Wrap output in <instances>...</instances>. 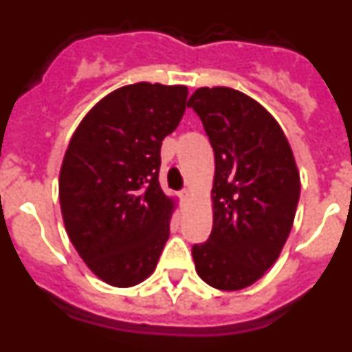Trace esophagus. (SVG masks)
<instances>
[{
    "label": "esophagus",
    "instance_id": "1",
    "mask_svg": "<svg viewBox=\"0 0 352 352\" xmlns=\"http://www.w3.org/2000/svg\"><path fill=\"white\" fill-rule=\"evenodd\" d=\"M190 194H192V192L188 190V188H185V190L182 192V197H183V199H188V197H190Z\"/></svg>",
    "mask_w": 352,
    "mask_h": 352
}]
</instances>
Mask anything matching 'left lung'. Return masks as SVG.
<instances>
[{
  "label": "left lung",
  "instance_id": "left-lung-1",
  "mask_svg": "<svg viewBox=\"0 0 352 352\" xmlns=\"http://www.w3.org/2000/svg\"><path fill=\"white\" fill-rule=\"evenodd\" d=\"M214 151L213 229L194 245L195 272L220 291H239L272 268L292 229L300 170L275 118L232 88H199L188 100Z\"/></svg>",
  "mask_w": 352,
  "mask_h": 352
}]
</instances>
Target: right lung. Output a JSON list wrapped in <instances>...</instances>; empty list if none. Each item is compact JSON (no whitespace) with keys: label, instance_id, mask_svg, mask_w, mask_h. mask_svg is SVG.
I'll return each mask as SVG.
<instances>
[{"label":"right lung","instance_id":"add662e5","mask_svg":"<svg viewBox=\"0 0 352 352\" xmlns=\"http://www.w3.org/2000/svg\"><path fill=\"white\" fill-rule=\"evenodd\" d=\"M186 86L138 82L104 96L79 123L60 170L72 245L105 284L132 287L155 272L173 197L158 183L160 146L186 109Z\"/></svg>","mask_w":352,"mask_h":352}]
</instances>
